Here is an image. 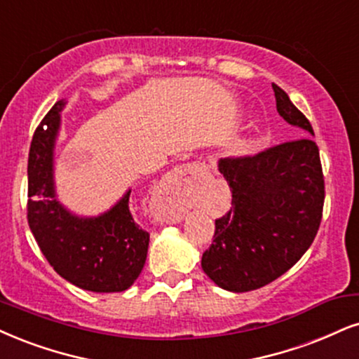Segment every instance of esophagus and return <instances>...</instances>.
Returning a JSON list of instances; mask_svg holds the SVG:
<instances>
[{"label":"esophagus","mask_w":359,"mask_h":359,"mask_svg":"<svg viewBox=\"0 0 359 359\" xmlns=\"http://www.w3.org/2000/svg\"><path fill=\"white\" fill-rule=\"evenodd\" d=\"M200 171L201 168L196 165H183L176 168L171 172L170 181H168V189H171L172 193H187L193 187L196 176H200Z\"/></svg>","instance_id":"1"}]
</instances>
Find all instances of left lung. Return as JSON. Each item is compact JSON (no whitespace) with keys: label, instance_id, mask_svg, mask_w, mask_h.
I'll use <instances>...</instances> for the list:
<instances>
[{"label":"left lung","instance_id":"obj_1","mask_svg":"<svg viewBox=\"0 0 359 359\" xmlns=\"http://www.w3.org/2000/svg\"><path fill=\"white\" fill-rule=\"evenodd\" d=\"M273 91L283 119L315 135L290 96L278 85ZM219 172L231 189V208L215 219L201 268L223 290L246 293L285 274L315 240L325 205L320 149L306 136L226 158Z\"/></svg>","mask_w":359,"mask_h":359}]
</instances>
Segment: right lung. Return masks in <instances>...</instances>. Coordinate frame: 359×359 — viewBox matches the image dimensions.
<instances>
[{"instance_id":"obj_1","label":"right lung","mask_w":359,"mask_h":359,"mask_svg":"<svg viewBox=\"0 0 359 359\" xmlns=\"http://www.w3.org/2000/svg\"><path fill=\"white\" fill-rule=\"evenodd\" d=\"M57 101L41 119L28 156V224L53 269L81 290L118 293L140 276L148 255L149 233L130 211V193L100 218L69 215L55 198L53 146L60 111Z\"/></svg>"}]
</instances>
